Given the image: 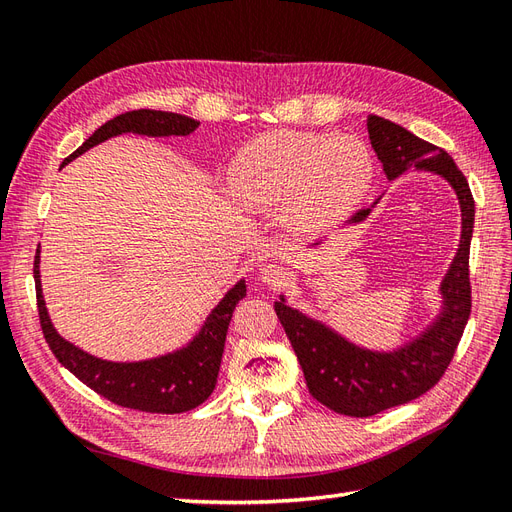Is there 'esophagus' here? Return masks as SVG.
I'll use <instances>...</instances> for the list:
<instances>
[{"mask_svg":"<svg viewBox=\"0 0 512 512\" xmlns=\"http://www.w3.org/2000/svg\"><path fill=\"white\" fill-rule=\"evenodd\" d=\"M259 281L270 287H281L287 281V270L281 264H264L259 268Z\"/></svg>","mask_w":512,"mask_h":512,"instance_id":"esophagus-1","label":"esophagus"}]
</instances>
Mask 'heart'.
Returning a JSON list of instances; mask_svg holds the SVG:
<instances>
[{
	"mask_svg": "<svg viewBox=\"0 0 512 512\" xmlns=\"http://www.w3.org/2000/svg\"><path fill=\"white\" fill-rule=\"evenodd\" d=\"M374 179L370 149L355 136L266 131L233 157L229 190L242 205L279 209L298 233H322L346 220Z\"/></svg>",
	"mask_w": 512,
	"mask_h": 512,
	"instance_id": "b5f03b06",
	"label": "heart"
}]
</instances>
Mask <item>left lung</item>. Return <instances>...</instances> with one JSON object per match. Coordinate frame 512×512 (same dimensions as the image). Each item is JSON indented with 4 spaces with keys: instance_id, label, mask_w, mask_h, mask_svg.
I'll return each mask as SVG.
<instances>
[{
    "instance_id": "left-lung-1",
    "label": "left lung",
    "mask_w": 512,
    "mask_h": 512,
    "mask_svg": "<svg viewBox=\"0 0 512 512\" xmlns=\"http://www.w3.org/2000/svg\"><path fill=\"white\" fill-rule=\"evenodd\" d=\"M368 134L389 181L415 168L450 183L461 205V242L439 285L441 311L437 318L400 348L370 350L357 346L329 324L287 305L283 294L274 303L303 368L309 393L331 411L350 417L376 415L435 387L448 370L471 313L469 244L476 207L465 175L448 153L381 116H368ZM372 207L359 209L348 225H359L372 214ZM318 244L322 242L311 246Z\"/></svg>"
}]
</instances>
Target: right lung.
Returning a JSON list of instances; mask_svg holds the SVG:
<instances>
[{"label": "right lung", "mask_w": 512, "mask_h": 512, "mask_svg": "<svg viewBox=\"0 0 512 512\" xmlns=\"http://www.w3.org/2000/svg\"><path fill=\"white\" fill-rule=\"evenodd\" d=\"M201 123L190 116L162 112V110H134L101 125L80 149L73 151L62 166L73 162L88 149L121 134H138L149 138L168 136H190ZM41 244L34 257V281H36V303L38 318H41L43 335L56 359L75 374L84 385H88L99 396L110 402L127 406V409L147 413H186L194 406L203 404L216 387L218 370L225 352L227 329L235 305L246 296V281L240 279L231 290L222 296L220 303L212 309L186 346H181L166 355L142 359V361H108L90 355L75 344L60 337L56 326L51 324L47 313L43 285H41Z\"/></svg>", "instance_id": "right-lung-1"}]
</instances>
